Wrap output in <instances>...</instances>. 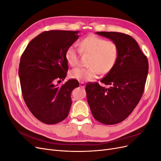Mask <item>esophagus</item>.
Returning a JSON list of instances; mask_svg holds the SVG:
<instances>
[{"mask_svg":"<svg viewBox=\"0 0 161 161\" xmlns=\"http://www.w3.org/2000/svg\"><path fill=\"white\" fill-rule=\"evenodd\" d=\"M79 85H80V86L82 87V88H85V82H79Z\"/></svg>","mask_w":161,"mask_h":161,"instance_id":"1","label":"esophagus"}]
</instances>
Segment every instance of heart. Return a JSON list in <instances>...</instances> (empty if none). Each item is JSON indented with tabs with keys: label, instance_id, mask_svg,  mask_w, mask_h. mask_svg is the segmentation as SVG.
<instances>
[{
	"label": "heart",
	"instance_id": "obj_1",
	"mask_svg": "<svg viewBox=\"0 0 161 161\" xmlns=\"http://www.w3.org/2000/svg\"><path fill=\"white\" fill-rule=\"evenodd\" d=\"M79 50L82 54H89L86 68L76 67L70 71L72 79L80 81L95 79L99 75L108 73L115 66L118 56V46L111 40L95 36H87L79 43ZM66 59L71 66L79 63V51L75 46L69 47L66 52Z\"/></svg>",
	"mask_w": 161,
	"mask_h": 161
}]
</instances>
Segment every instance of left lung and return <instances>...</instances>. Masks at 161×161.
Segmentation results:
<instances>
[{
	"label": "left lung",
	"instance_id": "left-lung-1",
	"mask_svg": "<svg viewBox=\"0 0 161 161\" xmlns=\"http://www.w3.org/2000/svg\"><path fill=\"white\" fill-rule=\"evenodd\" d=\"M118 46L116 63L98 83L86 85L87 101L94 118L106 125L118 124L133 111L142 96L148 62L134 39L119 32L98 31Z\"/></svg>",
	"mask_w": 161,
	"mask_h": 161
}]
</instances>
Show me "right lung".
Masks as SVG:
<instances>
[{
    "mask_svg": "<svg viewBox=\"0 0 161 161\" xmlns=\"http://www.w3.org/2000/svg\"><path fill=\"white\" fill-rule=\"evenodd\" d=\"M79 31H44L29 43L21 57L19 76L23 99L31 114L42 122L55 124L69 115L75 79L58 86L69 69L66 52L79 38Z\"/></svg>",
    "mask_w": 161,
    "mask_h": 161,
    "instance_id": "1",
    "label": "right lung"
}]
</instances>
